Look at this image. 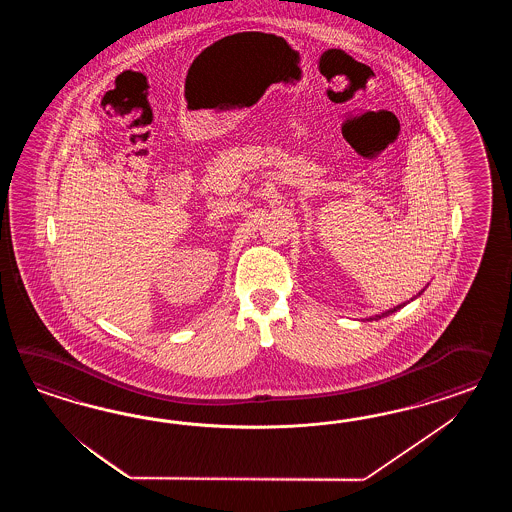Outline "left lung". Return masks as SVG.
I'll use <instances>...</instances> for the list:
<instances>
[{
	"label": "left lung",
	"instance_id": "obj_1",
	"mask_svg": "<svg viewBox=\"0 0 512 512\" xmlns=\"http://www.w3.org/2000/svg\"><path fill=\"white\" fill-rule=\"evenodd\" d=\"M420 293H422V291H420ZM400 308H402V306H398V308H394V310H388L387 313H383V315H390V313H394V311L400 310ZM377 319H381V317H377Z\"/></svg>",
	"mask_w": 512,
	"mask_h": 512
}]
</instances>
